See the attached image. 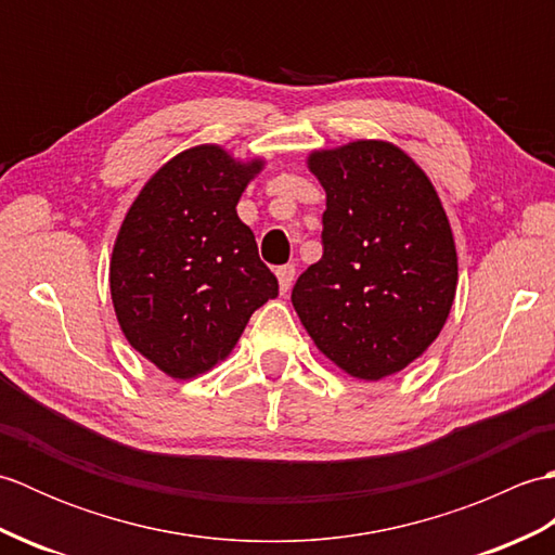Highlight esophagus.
<instances>
[{
  "label": "esophagus",
  "instance_id": "esophagus-1",
  "mask_svg": "<svg viewBox=\"0 0 555 555\" xmlns=\"http://www.w3.org/2000/svg\"><path fill=\"white\" fill-rule=\"evenodd\" d=\"M276 276H279V286L281 291H288L293 286V279H296V264H284L276 269Z\"/></svg>",
  "mask_w": 555,
  "mask_h": 555
}]
</instances>
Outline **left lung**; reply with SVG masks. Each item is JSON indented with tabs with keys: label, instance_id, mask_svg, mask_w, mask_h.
I'll list each match as a JSON object with an SVG mask.
<instances>
[{
	"label": "left lung",
	"instance_id": "obj_1",
	"mask_svg": "<svg viewBox=\"0 0 555 555\" xmlns=\"http://www.w3.org/2000/svg\"><path fill=\"white\" fill-rule=\"evenodd\" d=\"M310 169L326 191L324 253L298 276L293 308L340 370L384 379L420 358L451 312V227L427 176L393 145L314 152Z\"/></svg>",
	"mask_w": 555,
	"mask_h": 555
}]
</instances>
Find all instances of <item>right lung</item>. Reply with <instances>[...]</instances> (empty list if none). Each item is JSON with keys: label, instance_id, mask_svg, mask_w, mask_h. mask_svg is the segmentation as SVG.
Listing matches in <instances>:
<instances>
[{"label": "right lung", "instance_id": "add662e5", "mask_svg": "<svg viewBox=\"0 0 555 555\" xmlns=\"http://www.w3.org/2000/svg\"><path fill=\"white\" fill-rule=\"evenodd\" d=\"M259 162L235 164L215 145L181 152L152 176L121 223L109 286L140 356L173 379L231 352L253 312L279 296L255 233L235 215Z\"/></svg>", "mask_w": 555, "mask_h": 555}]
</instances>
